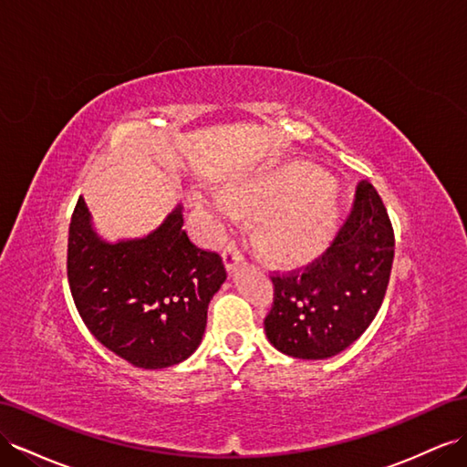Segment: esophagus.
Here are the masks:
<instances>
[{
	"label": "esophagus",
	"instance_id": "obj_1",
	"mask_svg": "<svg viewBox=\"0 0 467 467\" xmlns=\"http://www.w3.org/2000/svg\"><path fill=\"white\" fill-rule=\"evenodd\" d=\"M222 257H223V263H225V267H228V271H234L235 265L244 261L242 251H239V249H237V247H234V245L225 247V249H223V254H222Z\"/></svg>",
	"mask_w": 467,
	"mask_h": 467
}]
</instances>
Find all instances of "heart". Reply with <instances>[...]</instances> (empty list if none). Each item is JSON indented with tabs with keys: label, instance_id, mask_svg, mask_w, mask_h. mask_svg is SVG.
Wrapping results in <instances>:
<instances>
[{
	"label": "heart",
	"instance_id": "b5f03b06",
	"mask_svg": "<svg viewBox=\"0 0 467 467\" xmlns=\"http://www.w3.org/2000/svg\"><path fill=\"white\" fill-rule=\"evenodd\" d=\"M213 223L257 220V242L269 257L305 261L332 232L336 188L317 171L291 165L259 172L225 191L198 196Z\"/></svg>",
	"mask_w": 467,
	"mask_h": 467
}]
</instances>
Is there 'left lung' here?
<instances>
[{"mask_svg": "<svg viewBox=\"0 0 467 467\" xmlns=\"http://www.w3.org/2000/svg\"><path fill=\"white\" fill-rule=\"evenodd\" d=\"M393 225L373 184L361 181L356 202L332 245L308 267L273 275L265 334L283 354L327 359L368 330L389 285Z\"/></svg>", "mask_w": 467, "mask_h": 467, "instance_id": "left-lung-1", "label": "left lung"}]
</instances>
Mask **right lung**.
I'll use <instances>...</instances> for the list:
<instances>
[{
	"label": "right lung",
	"mask_w": 467,
	"mask_h": 467,
	"mask_svg": "<svg viewBox=\"0 0 467 467\" xmlns=\"http://www.w3.org/2000/svg\"><path fill=\"white\" fill-rule=\"evenodd\" d=\"M182 204L143 237H99L78 198L68 230V283L99 344L135 368L162 369L202 342L208 305L225 281L222 257L182 230Z\"/></svg>",
	"instance_id": "add662e5"
}]
</instances>
